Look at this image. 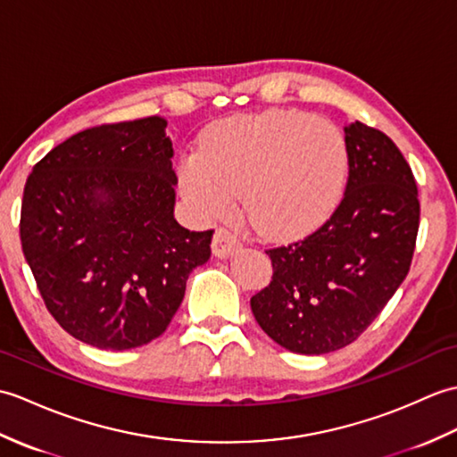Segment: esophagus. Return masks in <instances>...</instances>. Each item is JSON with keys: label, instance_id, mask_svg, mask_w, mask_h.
I'll return each instance as SVG.
<instances>
[{"label": "esophagus", "instance_id": "esophagus-1", "mask_svg": "<svg viewBox=\"0 0 457 457\" xmlns=\"http://www.w3.org/2000/svg\"><path fill=\"white\" fill-rule=\"evenodd\" d=\"M211 248H212V254L217 258H227L235 254V252L240 248V238L232 230L219 227L215 230V235H212Z\"/></svg>", "mask_w": 457, "mask_h": 457}]
</instances>
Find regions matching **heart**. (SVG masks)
Masks as SVG:
<instances>
[{
  "label": "heart",
  "mask_w": 457,
  "mask_h": 457,
  "mask_svg": "<svg viewBox=\"0 0 457 457\" xmlns=\"http://www.w3.org/2000/svg\"><path fill=\"white\" fill-rule=\"evenodd\" d=\"M348 145L337 125L273 109L222 120L199 154L181 160L179 187L205 220L227 217L238 194L262 235L295 238L337 207L348 178Z\"/></svg>",
  "instance_id": "b5f03b06"
}]
</instances>
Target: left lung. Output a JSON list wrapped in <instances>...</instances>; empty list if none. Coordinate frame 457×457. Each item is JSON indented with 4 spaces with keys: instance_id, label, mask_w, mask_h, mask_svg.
Returning a JSON list of instances; mask_svg holds the SVG:
<instances>
[{
    "instance_id": "1",
    "label": "left lung",
    "mask_w": 457,
    "mask_h": 457,
    "mask_svg": "<svg viewBox=\"0 0 457 457\" xmlns=\"http://www.w3.org/2000/svg\"><path fill=\"white\" fill-rule=\"evenodd\" d=\"M344 133L342 201L309 237L266 250L273 276L250 299L262 330L307 356L356 340L407 278L417 246L420 201L409 162L361 120Z\"/></svg>"
}]
</instances>
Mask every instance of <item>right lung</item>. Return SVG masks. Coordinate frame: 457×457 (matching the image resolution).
Wrapping results in <instances>:
<instances>
[{"instance_id": "right-lung-1", "label": "right lung", "mask_w": 457, "mask_h": 457, "mask_svg": "<svg viewBox=\"0 0 457 457\" xmlns=\"http://www.w3.org/2000/svg\"><path fill=\"white\" fill-rule=\"evenodd\" d=\"M166 120L82 130L38 160L23 191V254L48 312L99 350L145 346L168 328L212 230L174 219Z\"/></svg>"}]
</instances>
